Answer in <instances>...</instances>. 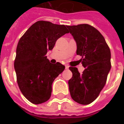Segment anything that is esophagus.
Here are the masks:
<instances>
[{"instance_id":"1","label":"esophagus","mask_w":124,"mask_h":124,"mask_svg":"<svg viewBox=\"0 0 124 124\" xmlns=\"http://www.w3.org/2000/svg\"><path fill=\"white\" fill-rule=\"evenodd\" d=\"M65 68H66V70H68V69H69V66L66 65V66H65Z\"/></svg>"}]
</instances>
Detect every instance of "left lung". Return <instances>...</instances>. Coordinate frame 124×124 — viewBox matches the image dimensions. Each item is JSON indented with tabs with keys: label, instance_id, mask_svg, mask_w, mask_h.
Instances as JSON below:
<instances>
[{
	"label": "left lung",
	"instance_id": "1",
	"mask_svg": "<svg viewBox=\"0 0 124 124\" xmlns=\"http://www.w3.org/2000/svg\"><path fill=\"white\" fill-rule=\"evenodd\" d=\"M74 38L76 54L85 68L82 74L70 67L72 77L68 81L72 98L78 104L87 105L96 100L106 84L111 69V52L104 36L93 26L82 24L67 26Z\"/></svg>",
	"mask_w": 124,
	"mask_h": 124
}]
</instances>
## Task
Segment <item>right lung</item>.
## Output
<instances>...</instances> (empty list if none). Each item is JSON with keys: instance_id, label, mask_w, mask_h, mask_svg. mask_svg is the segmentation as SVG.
Wrapping results in <instances>:
<instances>
[{"instance_id": "add662e5", "label": "right lung", "mask_w": 124, "mask_h": 124, "mask_svg": "<svg viewBox=\"0 0 124 124\" xmlns=\"http://www.w3.org/2000/svg\"><path fill=\"white\" fill-rule=\"evenodd\" d=\"M68 32L65 25L40 20L19 40L14 66L18 87L31 103L42 104L50 98L52 83L65 66L60 62L50 63L46 54L58 38Z\"/></svg>"}]
</instances>
